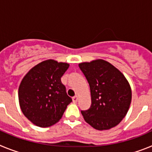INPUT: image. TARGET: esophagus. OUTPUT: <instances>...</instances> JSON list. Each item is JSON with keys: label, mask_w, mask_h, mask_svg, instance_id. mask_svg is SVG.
Returning <instances> with one entry per match:
<instances>
[{"label": "esophagus", "mask_w": 152, "mask_h": 152, "mask_svg": "<svg viewBox=\"0 0 152 152\" xmlns=\"http://www.w3.org/2000/svg\"><path fill=\"white\" fill-rule=\"evenodd\" d=\"M77 100H78V97H77V96H75L72 97V100H73L74 103H76V102L77 101Z\"/></svg>", "instance_id": "1"}]
</instances>
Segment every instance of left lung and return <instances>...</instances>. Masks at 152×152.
I'll return each mask as SVG.
<instances>
[{"label":"left lung","instance_id":"obj_1","mask_svg":"<svg viewBox=\"0 0 152 152\" xmlns=\"http://www.w3.org/2000/svg\"><path fill=\"white\" fill-rule=\"evenodd\" d=\"M90 86L91 105L81 111L93 128L107 130L117 126L126 116L132 100L128 80L116 68L103 59L78 64Z\"/></svg>","mask_w":152,"mask_h":152}]
</instances>
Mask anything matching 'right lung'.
<instances>
[{"mask_svg": "<svg viewBox=\"0 0 152 152\" xmlns=\"http://www.w3.org/2000/svg\"><path fill=\"white\" fill-rule=\"evenodd\" d=\"M69 64L52 59L31 68L21 81L18 96L24 116L39 127H49L60 120L72 101L61 77Z\"/></svg>", "mask_w": 152, "mask_h": 152, "instance_id": "add662e5", "label": "right lung"}]
</instances>
